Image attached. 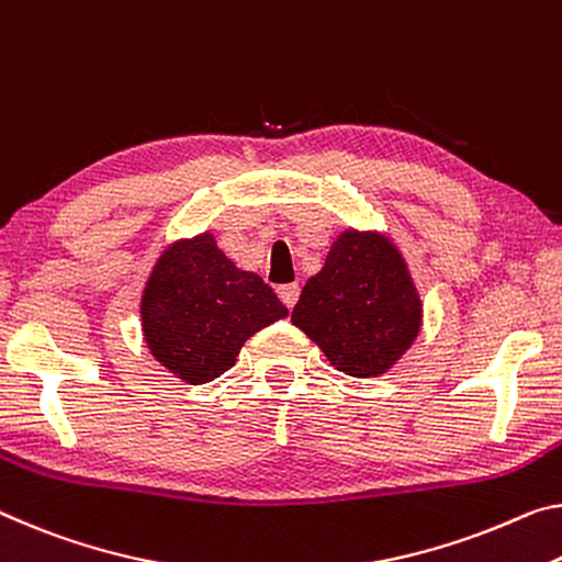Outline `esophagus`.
Returning a JSON list of instances; mask_svg holds the SVG:
<instances>
[{"mask_svg":"<svg viewBox=\"0 0 562 562\" xmlns=\"http://www.w3.org/2000/svg\"><path fill=\"white\" fill-rule=\"evenodd\" d=\"M278 295L284 302V307H295V302L300 297V284L297 282H290V284H280L278 288Z\"/></svg>","mask_w":562,"mask_h":562,"instance_id":"1","label":"esophagus"}]
</instances>
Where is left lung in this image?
Returning <instances> with one entry per match:
<instances>
[{
  "label": "left lung",
  "instance_id": "left-lung-1",
  "mask_svg": "<svg viewBox=\"0 0 562 562\" xmlns=\"http://www.w3.org/2000/svg\"><path fill=\"white\" fill-rule=\"evenodd\" d=\"M292 325L335 370L380 378L420 333L423 300L393 239L347 227L329 247L323 270L302 288Z\"/></svg>",
  "mask_w": 562,
  "mask_h": 562
}]
</instances>
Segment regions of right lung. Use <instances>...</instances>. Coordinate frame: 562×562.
Returning a JSON list of instances; mask_svg holds the SVG:
<instances>
[{
	"label": "right lung",
	"instance_id": "add662e5",
	"mask_svg": "<svg viewBox=\"0 0 562 562\" xmlns=\"http://www.w3.org/2000/svg\"><path fill=\"white\" fill-rule=\"evenodd\" d=\"M142 335L153 358L190 385L233 368L243 345L288 317L260 274L245 272L212 233L167 245L139 300Z\"/></svg>",
	"mask_w": 562,
	"mask_h": 562
}]
</instances>
